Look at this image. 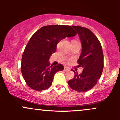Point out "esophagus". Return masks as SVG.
Instances as JSON below:
<instances>
[{
  "label": "esophagus",
  "instance_id": "34e87169",
  "mask_svg": "<svg viewBox=\"0 0 120 120\" xmlns=\"http://www.w3.org/2000/svg\"><path fill=\"white\" fill-rule=\"evenodd\" d=\"M64 69L65 70V71H69V70L71 69H70V68H69V67H65Z\"/></svg>",
  "mask_w": 120,
  "mask_h": 120
}]
</instances>
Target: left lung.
Masks as SVG:
<instances>
[{
  "label": "left lung",
  "instance_id": "1",
  "mask_svg": "<svg viewBox=\"0 0 120 120\" xmlns=\"http://www.w3.org/2000/svg\"><path fill=\"white\" fill-rule=\"evenodd\" d=\"M76 30L82 45V51L78 60L79 67L83 68L82 73H74L69 86L78 92H86L96 85L102 74L103 53L101 44L90 30L79 26H72Z\"/></svg>",
  "mask_w": 120,
  "mask_h": 120
}]
</instances>
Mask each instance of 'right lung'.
Listing matches in <instances>:
<instances>
[{"mask_svg":"<svg viewBox=\"0 0 120 120\" xmlns=\"http://www.w3.org/2000/svg\"><path fill=\"white\" fill-rule=\"evenodd\" d=\"M71 26H45L31 37L21 59V73L29 87L35 91L47 89L52 85L56 72L64 69L63 65H50L49 61L57 43L67 37L76 35Z\"/></svg>","mask_w":120,"mask_h":120,"instance_id":"right-lung-1","label":"right lung"}]
</instances>
